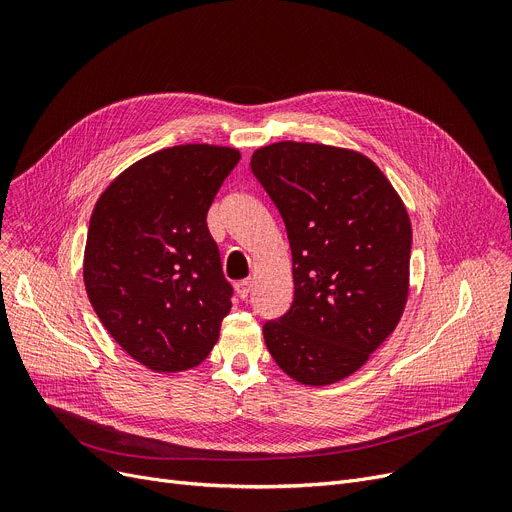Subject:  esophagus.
<instances>
[{"mask_svg":"<svg viewBox=\"0 0 512 512\" xmlns=\"http://www.w3.org/2000/svg\"><path fill=\"white\" fill-rule=\"evenodd\" d=\"M251 286H253V282H251V280H242V282H238V284H236V294H238V297H240L242 301L249 299Z\"/></svg>","mask_w":512,"mask_h":512,"instance_id":"1","label":"esophagus"}]
</instances>
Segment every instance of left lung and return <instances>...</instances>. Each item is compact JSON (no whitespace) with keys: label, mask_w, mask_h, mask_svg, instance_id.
Wrapping results in <instances>:
<instances>
[{"label":"left lung","mask_w":512,"mask_h":512,"mask_svg":"<svg viewBox=\"0 0 512 512\" xmlns=\"http://www.w3.org/2000/svg\"><path fill=\"white\" fill-rule=\"evenodd\" d=\"M251 172L280 211L294 299L263 324L267 351L292 380L328 386L355 373L407 303L411 222L371 159L317 143H274Z\"/></svg>","instance_id":"1"}]
</instances>
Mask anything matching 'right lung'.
Wrapping results in <instances>:
<instances>
[{
  "mask_svg": "<svg viewBox=\"0 0 512 512\" xmlns=\"http://www.w3.org/2000/svg\"><path fill=\"white\" fill-rule=\"evenodd\" d=\"M240 153L215 145L161 149L99 197L87 234L85 286L105 330L141 365L197 367L232 307L207 211Z\"/></svg>",
  "mask_w": 512,
  "mask_h": 512,
  "instance_id": "right-lung-1",
  "label": "right lung"
}]
</instances>
